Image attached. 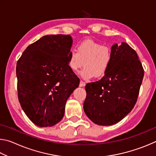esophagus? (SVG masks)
Here are the masks:
<instances>
[{
  "instance_id": "34e87169",
  "label": "esophagus",
  "mask_w": 156,
  "mask_h": 156,
  "mask_svg": "<svg viewBox=\"0 0 156 156\" xmlns=\"http://www.w3.org/2000/svg\"><path fill=\"white\" fill-rule=\"evenodd\" d=\"M85 86V83L84 81H83L82 80H80V87H84Z\"/></svg>"
}]
</instances>
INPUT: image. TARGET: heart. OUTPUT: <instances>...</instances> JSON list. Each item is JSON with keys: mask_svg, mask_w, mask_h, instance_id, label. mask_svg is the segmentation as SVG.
<instances>
[{"mask_svg": "<svg viewBox=\"0 0 156 156\" xmlns=\"http://www.w3.org/2000/svg\"><path fill=\"white\" fill-rule=\"evenodd\" d=\"M112 61V51L109 47L94 40H86L77 46V51H72L69 54V67L76 72L83 65L81 75L89 79L95 76L100 78L109 69Z\"/></svg>", "mask_w": 156, "mask_h": 156, "instance_id": "obj_1", "label": "heart"}]
</instances>
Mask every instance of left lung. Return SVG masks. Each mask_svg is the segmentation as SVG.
<instances>
[{
    "label": "left lung",
    "instance_id": "obj_1",
    "mask_svg": "<svg viewBox=\"0 0 156 156\" xmlns=\"http://www.w3.org/2000/svg\"><path fill=\"white\" fill-rule=\"evenodd\" d=\"M112 61L100 80L86 84L83 109L99 125H112L128 114L136 105L144 69L138 54L127 43L113 44Z\"/></svg>",
    "mask_w": 156,
    "mask_h": 156
}]
</instances>
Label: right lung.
Here are the masks:
<instances>
[{
    "label": "right lung",
    "instance_id": "obj_1",
    "mask_svg": "<svg viewBox=\"0 0 156 156\" xmlns=\"http://www.w3.org/2000/svg\"><path fill=\"white\" fill-rule=\"evenodd\" d=\"M70 35L43 36L29 45L16 64L18 98L25 114L41 127L62 120L65 104L80 84L69 67Z\"/></svg>",
    "mask_w": 156,
    "mask_h": 156
}]
</instances>
